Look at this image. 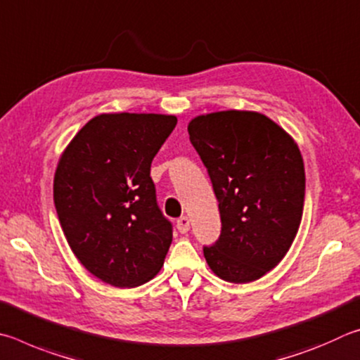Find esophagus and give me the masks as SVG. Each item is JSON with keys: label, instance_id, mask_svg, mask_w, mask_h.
<instances>
[{"label": "esophagus", "instance_id": "34e87169", "mask_svg": "<svg viewBox=\"0 0 360 360\" xmlns=\"http://www.w3.org/2000/svg\"><path fill=\"white\" fill-rule=\"evenodd\" d=\"M176 229H179L181 234H186V232L190 231V219H188V217H180L176 219Z\"/></svg>", "mask_w": 360, "mask_h": 360}]
</instances>
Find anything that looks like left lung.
<instances>
[{"label":"left lung","instance_id":"left-lung-1","mask_svg":"<svg viewBox=\"0 0 360 360\" xmlns=\"http://www.w3.org/2000/svg\"><path fill=\"white\" fill-rule=\"evenodd\" d=\"M218 199L221 234L204 247L213 274L229 283L259 280L297 234L305 169L297 143L266 115L224 110L188 124Z\"/></svg>","mask_w":360,"mask_h":360}]
</instances>
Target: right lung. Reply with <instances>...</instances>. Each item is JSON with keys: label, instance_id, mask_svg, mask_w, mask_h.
Returning a JSON list of instances; mask_svg holds the SVG:
<instances>
[{"label": "right lung", "instance_id": "add662e5", "mask_svg": "<svg viewBox=\"0 0 360 360\" xmlns=\"http://www.w3.org/2000/svg\"><path fill=\"white\" fill-rule=\"evenodd\" d=\"M175 124L161 113H103L60 158L53 202L61 229L82 266L115 288L153 278L172 243L150 167Z\"/></svg>", "mask_w": 360, "mask_h": 360}]
</instances>
